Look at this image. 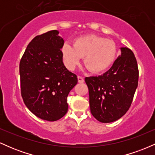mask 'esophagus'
<instances>
[{
    "mask_svg": "<svg viewBox=\"0 0 155 155\" xmlns=\"http://www.w3.org/2000/svg\"><path fill=\"white\" fill-rule=\"evenodd\" d=\"M78 81H79V83H83L84 81V80L82 76H78Z\"/></svg>",
    "mask_w": 155,
    "mask_h": 155,
    "instance_id": "1",
    "label": "esophagus"
}]
</instances>
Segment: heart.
<instances>
[{"mask_svg": "<svg viewBox=\"0 0 155 155\" xmlns=\"http://www.w3.org/2000/svg\"><path fill=\"white\" fill-rule=\"evenodd\" d=\"M61 51L64 63L69 70H74L84 58V63L88 70L100 74L114 63L118 47L113 40L92 34L74 39V47L65 43Z\"/></svg>", "mask_w": 155, "mask_h": 155, "instance_id": "b5f03b06", "label": "heart"}]
</instances>
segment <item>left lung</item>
Segmentation results:
<instances>
[{"mask_svg":"<svg viewBox=\"0 0 155 155\" xmlns=\"http://www.w3.org/2000/svg\"><path fill=\"white\" fill-rule=\"evenodd\" d=\"M121 56L111 68L98 76L85 78L90 111L97 120L109 123L121 118L130 107L138 87V68L134 54L121 48Z\"/></svg>","mask_w":155,"mask_h":155,"instance_id":"obj_1","label":"left lung"}]
</instances>
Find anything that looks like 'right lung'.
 <instances>
[{
    "label": "right lung",
    "instance_id": "1",
    "mask_svg": "<svg viewBox=\"0 0 155 155\" xmlns=\"http://www.w3.org/2000/svg\"><path fill=\"white\" fill-rule=\"evenodd\" d=\"M56 30L35 36L19 63L21 95L25 106L41 120L54 122L65 116L67 97L77 84L65 68L61 49L64 40Z\"/></svg>",
    "mask_w": 155,
    "mask_h": 155
}]
</instances>
